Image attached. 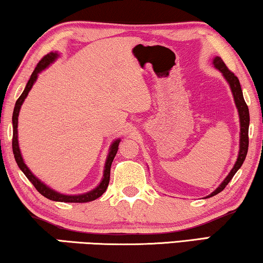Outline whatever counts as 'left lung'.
<instances>
[{
	"mask_svg": "<svg viewBox=\"0 0 263 263\" xmlns=\"http://www.w3.org/2000/svg\"><path fill=\"white\" fill-rule=\"evenodd\" d=\"M213 65L219 70V71L223 73L224 79L228 81L229 86L231 88L232 95H234V100L236 103V107L238 109V116H239V126H241V132H239V151H238V157L237 161L234 165V168L231 169V172L229 173V175L225 177V180L219 184V187L217 188L216 191L212 192L210 195H207L206 198H211L213 195H216L218 193H220L221 191L227 187V184L230 182L232 177L237 170L242 167L244 160H246L247 153H248V145H249V137H248V131H249V109H248V106L246 101H244L243 98V93H242V88L241 84H239V81L237 77L235 76L234 72H231L230 70L228 69V66L225 65V63L223 62V59L220 57H214L213 59Z\"/></svg>",
	"mask_w": 263,
	"mask_h": 263,
	"instance_id": "left-lung-1",
	"label": "left lung"
}]
</instances>
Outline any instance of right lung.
<instances>
[{"mask_svg": "<svg viewBox=\"0 0 263 263\" xmlns=\"http://www.w3.org/2000/svg\"><path fill=\"white\" fill-rule=\"evenodd\" d=\"M59 54L57 52H50L47 53L46 56H44L40 62L36 64L34 71L32 72L31 77H29L27 84H26L25 90L22 91V94L20 95V98L16 100L15 107H14V112H13V154L14 157H15V161L19 168L22 170V173L25 174L26 177L31 181L33 186L35 187V190L39 192L40 194L44 195V197L50 199V200L53 201H61V202H88V201H93L95 199H98L101 197V195L105 193L107 187H108L109 183V176H110V165H112V162L116 157L117 151H118V146H119L120 139L114 140L112 143V145L109 147V153L108 156H107L106 163H105V170H103V177L101 180V182L96 188H94L93 191L87 192L84 194H79V195H65L62 193H58V192L53 191L52 188H50L49 186H46L45 183L42 182L38 177L34 176L32 174L31 170L28 169L27 165L25 164L24 158L21 156L20 153V147H19V140H17V117H19V112L20 108L24 103L25 99L27 98V95L29 93V90L32 89L33 84L38 79V73H40L43 71L44 69H46L51 63H53L56 59L58 58Z\"/></svg>", "mask_w": 263, "mask_h": 263, "instance_id": "add662e5", "label": "right lung"}]
</instances>
